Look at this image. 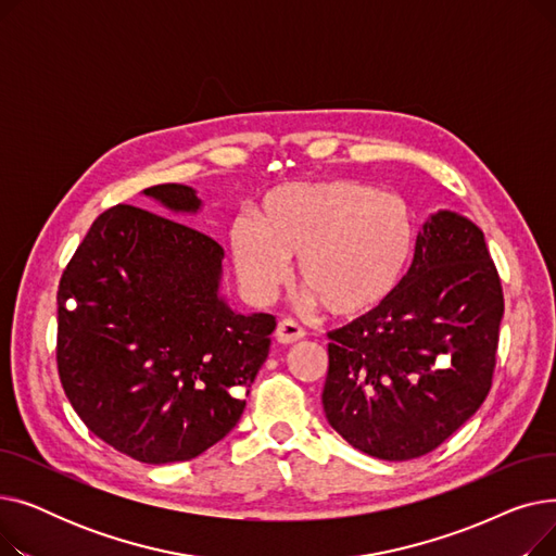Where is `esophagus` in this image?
Segmentation results:
<instances>
[{"label": "esophagus", "mask_w": 556, "mask_h": 556, "mask_svg": "<svg viewBox=\"0 0 556 556\" xmlns=\"http://www.w3.org/2000/svg\"><path fill=\"white\" fill-rule=\"evenodd\" d=\"M275 336H277V342H281V344H293V342L302 340L306 333H304V329L295 323V319H281L277 331H275Z\"/></svg>", "instance_id": "obj_1"}]
</instances>
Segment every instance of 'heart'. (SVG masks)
<instances>
[{"label":"heart","mask_w":556,"mask_h":556,"mask_svg":"<svg viewBox=\"0 0 556 556\" xmlns=\"http://www.w3.org/2000/svg\"><path fill=\"white\" fill-rule=\"evenodd\" d=\"M229 248L256 302L275 300L290 279V256H300L311 302L358 319L401 290L417 254V223L403 198L358 180L290 182L263 195L256 218H233Z\"/></svg>","instance_id":"obj_1"}]
</instances>
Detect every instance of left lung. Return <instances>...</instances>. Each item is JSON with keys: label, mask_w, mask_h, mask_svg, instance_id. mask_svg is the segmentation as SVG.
<instances>
[{"label": "left lung", "mask_w": 556, "mask_h": 556, "mask_svg": "<svg viewBox=\"0 0 556 556\" xmlns=\"http://www.w3.org/2000/svg\"><path fill=\"white\" fill-rule=\"evenodd\" d=\"M503 311L482 229L451 210L430 214L399 293L329 333V426L378 459L430 453L486 399Z\"/></svg>", "instance_id": "1"}]
</instances>
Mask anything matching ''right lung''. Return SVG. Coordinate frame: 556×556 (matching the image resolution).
Segmentation results:
<instances>
[{
    "instance_id": "right-lung-1",
    "label": "right lung",
    "mask_w": 556,
    "mask_h": 556,
    "mask_svg": "<svg viewBox=\"0 0 556 556\" xmlns=\"http://www.w3.org/2000/svg\"><path fill=\"white\" fill-rule=\"evenodd\" d=\"M141 195L174 218L202 212L187 185H155ZM223 258L202 231L116 204L92 223L63 273V390L83 424L132 459H193L243 415L277 323L231 308Z\"/></svg>"
}]
</instances>
